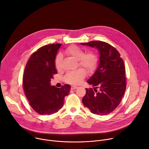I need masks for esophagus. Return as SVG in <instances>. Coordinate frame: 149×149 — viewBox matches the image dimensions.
<instances>
[{
  "label": "esophagus",
  "mask_w": 149,
  "mask_h": 149,
  "mask_svg": "<svg viewBox=\"0 0 149 149\" xmlns=\"http://www.w3.org/2000/svg\"><path fill=\"white\" fill-rule=\"evenodd\" d=\"M77 87H77V86H71V90H75V89L77 88Z\"/></svg>",
  "instance_id": "1"
}]
</instances>
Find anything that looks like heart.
I'll list each match as a JSON object with an SVG mask.
<instances>
[{
	"mask_svg": "<svg viewBox=\"0 0 149 149\" xmlns=\"http://www.w3.org/2000/svg\"><path fill=\"white\" fill-rule=\"evenodd\" d=\"M65 53L68 56L78 61V65L88 72L91 73L94 71L98 63V56L97 54L92 51L86 53L84 50L77 46H71L65 50ZM62 55L58 53L55 60L56 68L59 70L61 66ZM86 75V71L83 69H78L74 71L68 72L65 77V81L71 84H78L82 82Z\"/></svg>",
	"mask_w": 149,
	"mask_h": 149,
	"instance_id": "b5f03b06",
	"label": "heart"
}]
</instances>
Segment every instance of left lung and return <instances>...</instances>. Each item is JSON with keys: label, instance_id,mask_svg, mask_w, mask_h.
<instances>
[{"label": "left lung", "instance_id": "obj_1", "mask_svg": "<svg viewBox=\"0 0 149 149\" xmlns=\"http://www.w3.org/2000/svg\"><path fill=\"white\" fill-rule=\"evenodd\" d=\"M81 45L96 48L100 55L97 69L87 80L95 92L86 88L83 103L94 114L107 115L119 104L126 89L124 62L118 51L107 43L92 41Z\"/></svg>", "mask_w": 149, "mask_h": 149}]
</instances>
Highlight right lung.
Instances as JSON below:
<instances>
[{
    "label": "right lung",
    "instance_id": "obj_1",
    "mask_svg": "<svg viewBox=\"0 0 149 149\" xmlns=\"http://www.w3.org/2000/svg\"><path fill=\"white\" fill-rule=\"evenodd\" d=\"M61 44H51L33 53L25 68L23 86L33 109L40 115H50L62 107L71 86L61 88L50 86L53 75L57 74L55 60Z\"/></svg>",
    "mask_w": 149,
    "mask_h": 149
}]
</instances>
